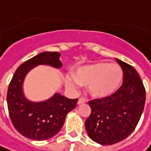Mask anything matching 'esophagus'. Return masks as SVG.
I'll use <instances>...</instances> for the list:
<instances>
[{
    "instance_id": "34e87169",
    "label": "esophagus",
    "mask_w": 151,
    "mask_h": 151,
    "mask_svg": "<svg viewBox=\"0 0 151 151\" xmlns=\"http://www.w3.org/2000/svg\"><path fill=\"white\" fill-rule=\"evenodd\" d=\"M85 102H86L85 99H84V98H83V97H81V98H79V99H78V104H84Z\"/></svg>"
}]
</instances>
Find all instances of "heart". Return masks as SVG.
<instances>
[{
    "mask_svg": "<svg viewBox=\"0 0 151 151\" xmlns=\"http://www.w3.org/2000/svg\"><path fill=\"white\" fill-rule=\"evenodd\" d=\"M73 78L78 84L88 86L93 97L104 99L118 91L123 82L124 72L117 63H96L78 68ZM68 84L73 86L74 83L69 80Z\"/></svg>",
    "mask_w": 151,
    "mask_h": 151,
    "instance_id": "b5f03b06",
    "label": "heart"
}]
</instances>
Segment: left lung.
Here are the masks:
<instances>
[{
    "label": "left lung",
    "instance_id": "left-lung-1",
    "mask_svg": "<svg viewBox=\"0 0 151 151\" xmlns=\"http://www.w3.org/2000/svg\"><path fill=\"white\" fill-rule=\"evenodd\" d=\"M116 61L124 72L122 86L112 96L88 102L91 114L85 121L88 136L104 145L120 142L134 130L145 103V88L136 70Z\"/></svg>",
    "mask_w": 151,
    "mask_h": 151
}]
</instances>
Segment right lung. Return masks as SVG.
<instances>
[{
  "label": "right lung",
  "mask_w": 151,
  "mask_h": 151,
  "mask_svg": "<svg viewBox=\"0 0 151 151\" xmlns=\"http://www.w3.org/2000/svg\"><path fill=\"white\" fill-rule=\"evenodd\" d=\"M60 53L44 52L26 61L16 70L8 87L9 116L15 129L25 137L45 140L54 136L62 129L68 112L76 107L78 99H70L55 93L48 100L33 103L23 95L22 83L26 74L40 64L61 68Z\"/></svg>",
  "instance_id": "right-lung-1"
}]
</instances>
